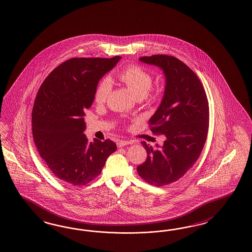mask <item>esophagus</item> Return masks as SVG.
<instances>
[{
    "label": "esophagus",
    "instance_id": "34e87169",
    "mask_svg": "<svg viewBox=\"0 0 252 252\" xmlns=\"http://www.w3.org/2000/svg\"><path fill=\"white\" fill-rule=\"evenodd\" d=\"M129 144H132V143L128 141V140H119L117 142V146L118 147H124V146L129 145Z\"/></svg>",
    "mask_w": 252,
    "mask_h": 252
}]
</instances>
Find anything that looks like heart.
Masks as SVG:
<instances>
[{"label": "heart", "instance_id": "b5f03b06", "mask_svg": "<svg viewBox=\"0 0 252 252\" xmlns=\"http://www.w3.org/2000/svg\"><path fill=\"white\" fill-rule=\"evenodd\" d=\"M119 78L123 83L128 87L136 98H144L153 86V76L145 69L130 65L119 73ZM113 89L112 80L109 77L102 78L97 86L95 92V100L98 103H103Z\"/></svg>", "mask_w": 252, "mask_h": 252}]
</instances>
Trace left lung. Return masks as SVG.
<instances>
[{"label": "left lung", "mask_w": 252, "mask_h": 252, "mask_svg": "<svg viewBox=\"0 0 252 252\" xmlns=\"http://www.w3.org/2000/svg\"><path fill=\"white\" fill-rule=\"evenodd\" d=\"M139 61L158 66L165 77L163 96L150 123L152 130L163 135V144L142 141L147 160L137 174L157 187L177 181L200 155L209 128L206 93L197 75L183 62L168 55L140 57Z\"/></svg>", "instance_id": "8db88e82"}]
</instances>
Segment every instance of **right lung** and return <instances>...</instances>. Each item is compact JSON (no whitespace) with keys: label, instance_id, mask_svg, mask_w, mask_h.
<instances>
[{"label":"right lung","instance_id":"right-lung-1","mask_svg":"<svg viewBox=\"0 0 252 252\" xmlns=\"http://www.w3.org/2000/svg\"><path fill=\"white\" fill-rule=\"evenodd\" d=\"M120 59L72 58L54 69L38 90L32 110L34 142L54 176L64 182H91L116 151L110 139L88 141L84 112L92 107L99 79Z\"/></svg>","mask_w":252,"mask_h":252}]
</instances>
